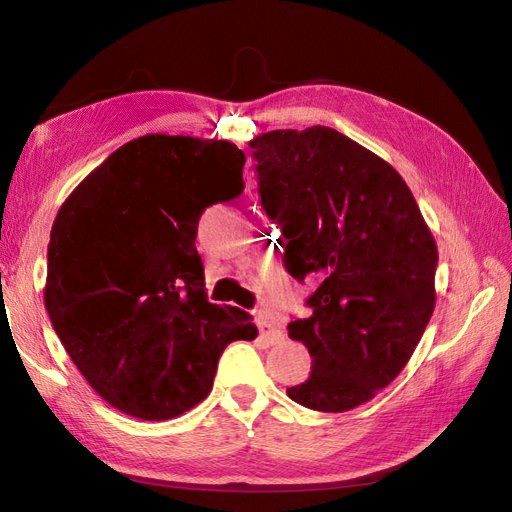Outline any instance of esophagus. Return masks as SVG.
I'll use <instances>...</instances> for the list:
<instances>
[{
  "label": "esophagus",
  "instance_id": "34e87169",
  "mask_svg": "<svg viewBox=\"0 0 512 512\" xmlns=\"http://www.w3.org/2000/svg\"><path fill=\"white\" fill-rule=\"evenodd\" d=\"M256 322H258L260 335L265 337L267 342H271V344L282 342V339H284V333L275 327V324L271 322V318H269L265 312H258V314H256Z\"/></svg>",
  "mask_w": 512,
  "mask_h": 512
}]
</instances>
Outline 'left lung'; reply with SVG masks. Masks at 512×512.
Instances as JSON below:
<instances>
[{"label": "left lung", "mask_w": 512, "mask_h": 512, "mask_svg": "<svg viewBox=\"0 0 512 512\" xmlns=\"http://www.w3.org/2000/svg\"><path fill=\"white\" fill-rule=\"evenodd\" d=\"M250 147L288 273L320 280L312 316L288 324L312 374L286 393L318 412L352 410L389 386L421 342L436 307V241L397 170L342 132L273 130Z\"/></svg>", "instance_id": "8db88e82"}]
</instances>
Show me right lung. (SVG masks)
<instances>
[{"mask_svg": "<svg viewBox=\"0 0 512 512\" xmlns=\"http://www.w3.org/2000/svg\"><path fill=\"white\" fill-rule=\"evenodd\" d=\"M228 141L147 134L76 185L51 230L44 305L74 365L104 401L168 421L203 401L252 316L207 301L196 230L243 192Z\"/></svg>", "mask_w": 512, "mask_h": 512, "instance_id": "1", "label": "right lung"}]
</instances>
